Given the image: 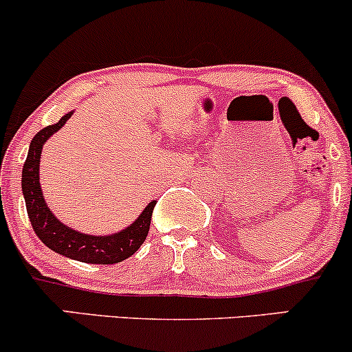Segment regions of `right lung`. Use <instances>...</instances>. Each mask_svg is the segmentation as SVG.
<instances>
[{"label":"right lung","mask_w":352,"mask_h":352,"mask_svg":"<svg viewBox=\"0 0 352 352\" xmlns=\"http://www.w3.org/2000/svg\"><path fill=\"white\" fill-rule=\"evenodd\" d=\"M74 111L60 117L54 125H47L33 137L28 151L26 162L23 165L21 190L26 201L28 217L33 225L34 233L52 252L91 265H114L132 256L147 238L151 228L152 212L157 201L152 200L142 210L134 223L111 235H89L67 227L59 220L44 200L41 184H39V162H41L43 145L69 120Z\"/></svg>","instance_id":"right-lung-1"}]
</instances>
